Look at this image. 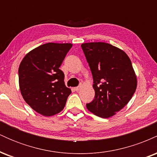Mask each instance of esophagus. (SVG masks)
Here are the masks:
<instances>
[{
    "instance_id": "obj_1",
    "label": "esophagus",
    "mask_w": 157,
    "mask_h": 157,
    "mask_svg": "<svg viewBox=\"0 0 157 157\" xmlns=\"http://www.w3.org/2000/svg\"><path fill=\"white\" fill-rule=\"evenodd\" d=\"M82 85L80 84L79 86H77V87L75 88V91H80V90L81 89H82Z\"/></svg>"
}]
</instances>
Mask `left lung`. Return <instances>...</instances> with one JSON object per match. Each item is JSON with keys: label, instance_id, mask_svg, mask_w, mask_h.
Here are the masks:
<instances>
[{"label": "left lung", "instance_id": "1", "mask_svg": "<svg viewBox=\"0 0 157 157\" xmlns=\"http://www.w3.org/2000/svg\"><path fill=\"white\" fill-rule=\"evenodd\" d=\"M93 76L94 100L86 104L90 112L109 118L127 105L136 91L137 80L125 52L103 42L81 45Z\"/></svg>", "mask_w": 157, "mask_h": 157}]
</instances>
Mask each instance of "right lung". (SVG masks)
Listing matches in <instances>:
<instances>
[{
    "label": "right lung",
    "instance_id": "obj_1",
    "mask_svg": "<svg viewBox=\"0 0 157 157\" xmlns=\"http://www.w3.org/2000/svg\"><path fill=\"white\" fill-rule=\"evenodd\" d=\"M71 47V44L41 45L27 53L20 64L19 86L23 98L45 117L60 113L71 93L59 68Z\"/></svg>",
    "mask_w": 157,
    "mask_h": 157
}]
</instances>
